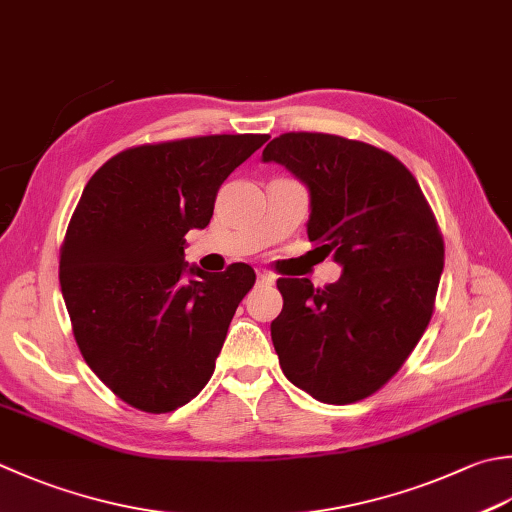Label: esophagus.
Returning <instances> with one entry per match:
<instances>
[{
  "label": "esophagus",
  "instance_id": "esophagus-1",
  "mask_svg": "<svg viewBox=\"0 0 512 512\" xmlns=\"http://www.w3.org/2000/svg\"><path fill=\"white\" fill-rule=\"evenodd\" d=\"M273 282H275L273 275L266 273V270H259V273H257V284L259 286H266V284H273Z\"/></svg>",
  "mask_w": 512,
  "mask_h": 512
}]
</instances>
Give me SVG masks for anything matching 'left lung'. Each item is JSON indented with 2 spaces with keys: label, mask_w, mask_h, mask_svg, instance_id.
Instances as JSON below:
<instances>
[{
  "label": "left lung",
  "mask_w": 512,
  "mask_h": 512,
  "mask_svg": "<svg viewBox=\"0 0 512 512\" xmlns=\"http://www.w3.org/2000/svg\"><path fill=\"white\" fill-rule=\"evenodd\" d=\"M262 162L308 188V239L342 266L326 288L277 282L284 308L270 337L279 366L317 402H359L402 368L433 315L444 270L433 210L399 159L355 139L286 133Z\"/></svg>",
  "instance_id": "8db88e82"
}]
</instances>
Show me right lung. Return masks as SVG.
I'll list each match as a JSON object with an SVG mask.
<instances>
[{
	"label": "right lung",
	"instance_id": "obj_1",
	"mask_svg": "<svg viewBox=\"0 0 512 512\" xmlns=\"http://www.w3.org/2000/svg\"><path fill=\"white\" fill-rule=\"evenodd\" d=\"M268 135H208L128 148L88 179L59 257V284L90 370L146 413L188 404L215 370L248 264L184 262L224 179Z\"/></svg>",
	"mask_w": 512,
	"mask_h": 512
}]
</instances>
